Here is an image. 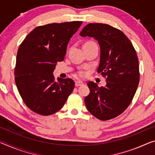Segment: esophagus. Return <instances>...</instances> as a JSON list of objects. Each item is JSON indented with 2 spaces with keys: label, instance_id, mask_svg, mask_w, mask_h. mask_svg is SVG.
<instances>
[{
  "label": "esophagus",
  "instance_id": "34e87169",
  "mask_svg": "<svg viewBox=\"0 0 155 155\" xmlns=\"http://www.w3.org/2000/svg\"><path fill=\"white\" fill-rule=\"evenodd\" d=\"M83 85V82L82 81H76L75 82V86L76 87H79V86Z\"/></svg>",
  "mask_w": 155,
  "mask_h": 155
}]
</instances>
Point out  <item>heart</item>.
<instances>
[{
    "instance_id": "obj_1",
    "label": "heart",
    "mask_w": 155,
    "mask_h": 155,
    "mask_svg": "<svg viewBox=\"0 0 155 155\" xmlns=\"http://www.w3.org/2000/svg\"><path fill=\"white\" fill-rule=\"evenodd\" d=\"M93 43H94V41H89L87 42H86L84 44H93ZM78 75H79L80 77H82V78H84L85 77L86 75V73L84 72V71H80L79 73H78Z\"/></svg>"
}]
</instances>
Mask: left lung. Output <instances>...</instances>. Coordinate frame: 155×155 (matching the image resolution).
Listing matches in <instances>:
<instances>
[{"label":"left lung","instance_id":"obj_1","mask_svg":"<svg viewBox=\"0 0 155 155\" xmlns=\"http://www.w3.org/2000/svg\"><path fill=\"white\" fill-rule=\"evenodd\" d=\"M94 37L101 46L97 73L106 79L105 87L88 82L84 102L88 111L101 120L117 117L132 101L139 83V59L132 42L122 31L102 23H89L80 32Z\"/></svg>","mask_w":155,"mask_h":155}]
</instances>
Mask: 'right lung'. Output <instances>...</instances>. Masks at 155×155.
Returning a JSON list of instances; mask_svg holds the SVG:
<instances>
[{
  "mask_svg": "<svg viewBox=\"0 0 155 155\" xmlns=\"http://www.w3.org/2000/svg\"><path fill=\"white\" fill-rule=\"evenodd\" d=\"M82 23L71 21L38 26L18 48L15 82L23 101L34 112L42 116L56 113L74 89L72 79L56 80L53 73L58 61L64 60L68 42Z\"/></svg>",
  "mask_w": 155,
  "mask_h": 155,
  "instance_id": "1",
  "label": "right lung"
}]
</instances>
